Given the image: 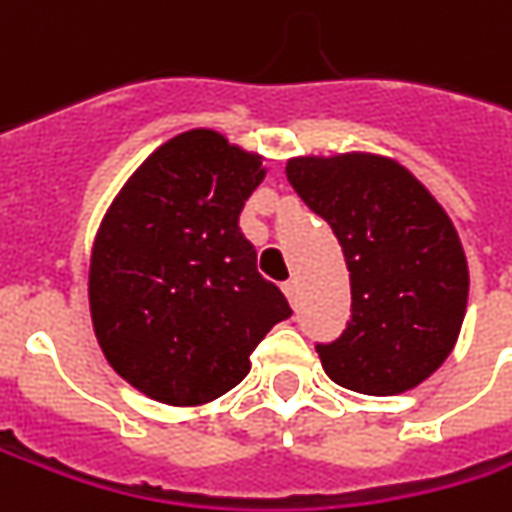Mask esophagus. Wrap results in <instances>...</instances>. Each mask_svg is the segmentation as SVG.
<instances>
[{"label":"esophagus","mask_w":512,"mask_h":512,"mask_svg":"<svg viewBox=\"0 0 512 512\" xmlns=\"http://www.w3.org/2000/svg\"><path fill=\"white\" fill-rule=\"evenodd\" d=\"M282 290H285V296L290 299V305H296V302H299V285H296V279L285 282V285H282Z\"/></svg>","instance_id":"34e87169"}]
</instances>
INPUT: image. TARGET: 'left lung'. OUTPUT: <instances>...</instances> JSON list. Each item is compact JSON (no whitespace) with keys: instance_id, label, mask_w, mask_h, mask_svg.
I'll use <instances>...</instances> for the list:
<instances>
[{"instance_id":"1","label":"left lung","mask_w":512,"mask_h":512,"mask_svg":"<svg viewBox=\"0 0 512 512\" xmlns=\"http://www.w3.org/2000/svg\"><path fill=\"white\" fill-rule=\"evenodd\" d=\"M287 179L333 227L350 270V322L316 342L327 376L367 396L424 382L456 344L470 287L442 205L410 170L367 153L293 159Z\"/></svg>"}]
</instances>
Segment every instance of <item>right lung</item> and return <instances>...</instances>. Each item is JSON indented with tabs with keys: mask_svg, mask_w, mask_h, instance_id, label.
<instances>
[{
	"mask_svg": "<svg viewBox=\"0 0 512 512\" xmlns=\"http://www.w3.org/2000/svg\"><path fill=\"white\" fill-rule=\"evenodd\" d=\"M262 179L259 156L187 130L150 153L99 227L93 330L110 367L156 402L227 393L267 330L293 316L239 230Z\"/></svg>",
	"mask_w": 512,
	"mask_h": 512,
	"instance_id": "1",
	"label": "right lung"
}]
</instances>
